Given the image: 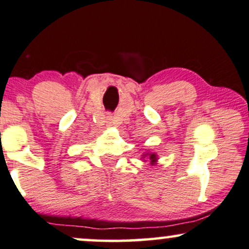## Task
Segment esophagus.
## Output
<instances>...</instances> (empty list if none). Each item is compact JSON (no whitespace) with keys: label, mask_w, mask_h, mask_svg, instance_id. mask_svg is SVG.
I'll return each instance as SVG.
<instances>
[{"label":"esophagus","mask_w":249,"mask_h":249,"mask_svg":"<svg viewBox=\"0 0 249 249\" xmlns=\"http://www.w3.org/2000/svg\"><path fill=\"white\" fill-rule=\"evenodd\" d=\"M109 119H110V118H109Z\"/></svg>","instance_id":"obj_1"}]
</instances>
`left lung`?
<instances>
[{"label":"left lung","mask_w":249,"mask_h":249,"mask_svg":"<svg viewBox=\"0 0 249 249\" xmlns=\"http://www.w3.org/2000/svg\"><path fill=\"white\" fill-rule=\"evenodd\" d=\"M150 160H152V162H155V160H156V157H155V155H154V154H152V155H150V157H149Z\"/></svg>","instance_id":"1"}]
</instances>
